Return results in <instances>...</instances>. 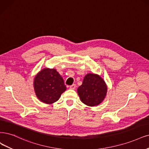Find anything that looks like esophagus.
I'll use <instances>...</instances> for the list:
<instances>
[{"instance_id": "obj_1", "label": "esophagus", "mask_w": 149, "mask_h": 149, "mask_svg": "<svg viewBox=\"0 0 149 149\" xmlns=\"http://www.w3.org/2000/svg\"><path fill=\"white\" fill-rule=\"evenodd\" d=\"M75 88H76V85L75 84H73V85H72L69 86V88L72 89V90H75Z\"/></svg>"}]
</instances>
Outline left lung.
<instances>
[{
    "label": "left lung",
    "mask_w": 149,
    "mask_h": 149,
    "mask_svg": "<svg viewBox=\"0 0 149 149\" xmlns=\"http://www.w3.org/2000/svg\"><path fill=\"white\" fill-rule=\"evenodd\" d=\"M81 101L88 106H96L100 104L106 97L107 86L100 75L87 74L83 83L77 89Z\"/></svg>",
    "instance_id": "8db88e82"
}]
</instances>
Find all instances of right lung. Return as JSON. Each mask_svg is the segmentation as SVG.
I'll use <instances>...</instances> for the list:
<instances>
[{
	"mask_svg": "<svg viewBox=\"0 0 149 149\" xmlns=\"http://www.w3.org/2000/svg\"><path fill=\"white\" fill-rule=\"evenodd\" d=\"M33 85L38 100L48 104L56 102L66 90L63 77L55 69L45 68L38 72Z\"/></svg>",
	"mask_w": 149,
	"mask_h": 149,
	"instance_id": "1",
	"label": "right lung"
}]
</instances>
